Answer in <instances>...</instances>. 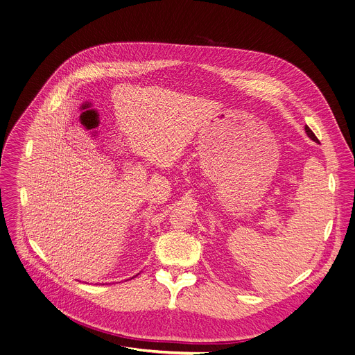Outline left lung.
Listing matches in <instances>:
<instances>
[{"label": "left lung", "instance_id": "8db88e82", "mask_svg": "<svg viewBox=\"0 0 355 355\" xmlns=\"http://www.w3.org/2000/svg\"><path fill=\"white\" fill-rule=\"evenodd\" d=\"M305 130H306V133H308V136H309V137H311V139H312V140H315V141H318V143H319V139H318V137H316V135H315V133H313V132H312V129H311V128H309V126H308V125H306V126H305Z\"/></svg>", "mask_w": 355, "mask_h": 355}]
</instances>
